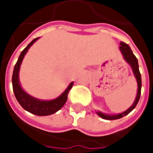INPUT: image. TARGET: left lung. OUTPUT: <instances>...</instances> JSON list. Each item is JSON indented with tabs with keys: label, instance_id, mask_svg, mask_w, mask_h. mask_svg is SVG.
Wrapping results in <instances>:
<instances>
[{
	"label": "left lung",
	"instance_id": "left-lung-1",
	"mask_svg": "<svg viewBox=\"0 0 153 153\" xmlns=\"http://www.w3.org/2000/svg\"><path fill=\"white\" fill-rule=\"evenodd\" d=\"M119 50H120L121 53L123 54L124 60L130 65L132 70H133L134 76L136 78L137 82V92L136 99L134 100V103L132 104L131 107L128 108L124 112H123V113L118 114H103L102 112H100V111H96V114H97L98 115L101 117L102 118H103V119H106V120H115V119H118V118H123L124 116L127 115L128 114L130 113L136 107L137 104V102H138L139 100H140V90H141V76H140V71H139L137 59V57L134 54V53L132 52L131 49H130L128 44L121 42Z\"/></svg>",
	"mask_w": 153,
	"mask_h": 153
}]
</instances>
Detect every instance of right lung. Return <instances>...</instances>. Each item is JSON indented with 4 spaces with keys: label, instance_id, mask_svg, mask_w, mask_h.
I'll use <instances>...</instances> for the list:
<instances>
[{
    "label": "right lung",
    "instance_id": "right-lung-1",
    "mask_svg": "<svg viewBox=\"0 0 153 153\" xmlns=\"http://www.w3.org/2000/svg\"><path fill=\"white\" fill-rule=\"evenodd\" d=\"M39 39V37L33 39L27 46L26 48L21 52L16 64L15 65L12 82H13V88L15 96L16 98L17 101L19 102V104L21 105V107L25 111H28L33 114H35V115L46 116L56 113L57 111H59L64 106L65 103L67 101V96H68L69 90L72 88L73 85V82H71L69 84V86L67 87V88L65 90L64 92L62 95H60L58 97L54 99V100H42L36 99V98L30 96L22 88L19 79L20 65H21L23 59H24V56L27 53L29 48Z\"/></svg>",
    "mask_w": 153,
    "mask_h": 153
}]
</instances>
